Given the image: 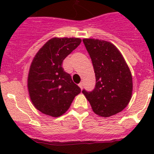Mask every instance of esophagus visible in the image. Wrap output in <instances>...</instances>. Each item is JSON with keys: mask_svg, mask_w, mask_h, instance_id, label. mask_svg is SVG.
Returning a JSON list of instances; mask_svg holds the SVG:
<instances>
[{"mask_svg": "<svg viewBox=\"0 0 154 154\" xmlns=\"http://www.w3.org/2000/svg\"><path fill=\"white\" fill-rule=\"evenodd\" d=\"M79 86H80V88L82 89V88H83V83H79Z\"/></svg>", "mask_w": 154, "mask_h": 154, "instance_id": "esophagus-1", "label": "esophagus"}]
</instances>
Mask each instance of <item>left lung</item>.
<instances>
[{
  "instance_id": "8db88e82",
  "label": "left lung",
  "mask_w": 154,
  "mask_h": 154,
  "mask_svg": "<svg viewBox=\"0 0 154 154\" xmlns=\"http://www.w3.org/2000/svg\"><path fill=\"white\" fill-rule=\"evenodd\" d=\"M91 57L96 84L91 91H82L95 114L109 117L122 112L130 102L133 79L118 48L104 40L83 39Z\"/></svg>"
}]
</instances>
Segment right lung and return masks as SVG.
Wrapping results in <instances>:
<instances>
[{
  "instance_id": "1",
  "label": "right lung",
  "mask_w": 154,
  "mask_h": 154,
  "mask_svg": "<svg viewBox=\"0 0 154 154\" xmlns=\"http://www.w3.org/2000/svg\"><path fill=\"white\" fill-rule=\"evenodd\" d=\"M80 43L79 38H53L35 54L29 68L27 87L32 104L41 112L61 116L81 91L63 68V60Z\"/></svg>"
}]
</instances>
